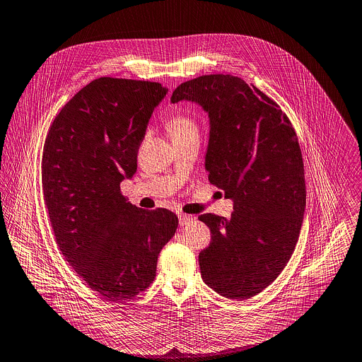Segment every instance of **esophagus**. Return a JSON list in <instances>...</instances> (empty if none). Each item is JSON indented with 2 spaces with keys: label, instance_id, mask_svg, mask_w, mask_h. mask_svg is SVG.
<instances>
[{
  "label": "esophagus",
  "instance_id": "1",
  "mask_svg": "<svg viewBox=\"0 0 362 362\" xmlns=\"http://www.w3.org/2000/svg\"><path fill=\"white\" fill-rule=\"evenodd\" d=\"M193 220H194V218H193L192 216H187V214H180V216H179V224H180V226H187V224H190Z\"/></svg>",
  "mask_w": 362,
  "mask_h": 362
}]
</instances>
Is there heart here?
Masks as SVG:
<instances>
[{"label": "heart", "instance_id": "b5f03b06", "mask_svg": "<svg viewBox=\"0 0 362 362\" xmlns=\"http://www.w3.org/2000/svg\"><path fill=\"white\" fill-rule=\"evenodd\" d=\"M166 128H168V131H169V134H170L172 138L199 132V131H197V124H196L192 118H189V117H186V115H176V117H172V118L168 121Z\"/></svg>", "mask_w": 362, "mask_h": 362}]
</instances>
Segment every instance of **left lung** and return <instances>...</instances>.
<instances>
[{
    "label": "left lung",
    "instance_id": "obj_1",
    "mask_svg": "<svg viewBox=\"0 0 362 362\" xmlns=\"http://www.w3.org/2000/svg\"><path fill=\"white\" fill-rule=\"evenodd\" d=\"M182 100L209 114V180L234 203L228 220L199 217L211 231L202 278L224 298L250 299L279 276L300 234L306 185L296 132L272 98L231 74L182 83L170 101Z\"/></svg>",
    "mask_w": 362,
    "mask_h": 362
}]
</instances>
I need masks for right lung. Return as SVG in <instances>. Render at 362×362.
Segmentation results:
<instances>
[{"label": "right lung", "mask_w": 362, "mask_h": 362, "mask_svg": "<svg viewBox=\"0 0 362 362\" xmlns=\"http://www.w3.org/2000/svg\"><path fill=\"white\" fill-rule=\"evenodd\" d=\"M166 93L155 81L95 78L60 110L45 141L42 187L59 250L111 302L152 284L179 224L166 209L131 204L119 189L136 172L149 118Z\"/></svg>", "instance_id": "add662e5"}]
</instances>
